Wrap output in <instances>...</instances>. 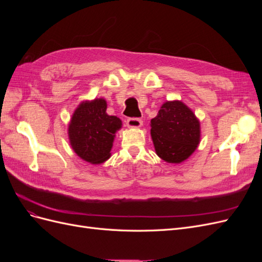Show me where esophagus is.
<instances>
[{
  "label": "esophagus",
  "instance_id": "esophagus-1",
  "mask_svg": "<svg viewBox=\"0 0 262 262\" xmlns=\"http://www.w3.org/2000/svg\"><path fill=\"white\" fill-rule=\"evenodd\" d=\"M142 124H143V121L139 118H130L126 120V125H128V128H131V129L141 128Z\"/></svg>",
  "mask_w": 262,
  "mask_h": 262
}]
</instances>
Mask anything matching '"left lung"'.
Listing matches in <instances>:
<instances>
[{"label": "left lung", "mask_w": 262, "mask_h": 262, "mask_svg": "<svg viewBox=\"0 0 262 262\" xmlns=\"http://www.w3.org/2000/svg\"><path fill=\"white\" fill-rule=\"evenodd\" d=\"M150 137L158 157L170 164H180L200 143V121L182 101H165L150 120Z\"/></svg>", "instance_id": "obj_1"}]
</instances>
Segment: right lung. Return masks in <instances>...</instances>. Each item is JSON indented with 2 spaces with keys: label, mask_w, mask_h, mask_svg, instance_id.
<instances>
[{
  "label": "right lung",
  "mask_w": 262,
  "mask_h": 262,
  "mask_svg": "<svg viewBox=\"0 0 262 262\" xmlns=\"http://www.w3.org/2000/svg\"><path fill=\"white\" fill-rule=\"evenodd\" d=\"M104 98L84 100L71 118L68 136L75 154L93 165L105 163L112 156V148L117 131L122 121L106 113Z\"/></svg>",
  "instance_id": "1"
}]
</instances>
